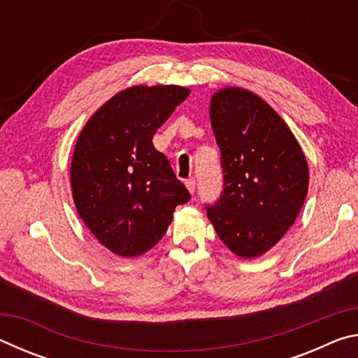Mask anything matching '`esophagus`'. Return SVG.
<instances>
[{
	"label": "esophagus",
	"mask_w": 358,
	"mask_h": 358,
	"mask_svg": "<svg viewBox=\"0 0 358 358\" xmlns=\"http://www.w3.org/2000/svg\"><path fill=\"white\" fill-rule=\"evenodd\" d=\"M186 187H187V189H189L191 194L196 192V180H194V178L186 180Z\"/></svg>",
	"instance_id": "obj_1"
}]
</instances>
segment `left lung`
<instances>
[{
  "label": "left lung",
  "instance_id": "obj_1",
  "mask_svg": "<svg viewBox=\"0 0 358 358\" xmlns=\"http://www.w3.org/2000/svg\"><path fill=\"white\" fill-rule=\"evenodd\" d=\"M210 118L224 187L205 207L207 216L230 251L262 256L300 213L310 183L306 157L280 115L243 88L213 94Z\"/></svg>",
  "mask_w": 358,
  "mask_h": 358
}]
</instances>
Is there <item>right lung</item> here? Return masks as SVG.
I'll list each match as a JSON object with an SVG mask.
<instances>
[{"label":"right lung","instance_id":"right-lung-1","mask_svg":"<svg viewBox=\"0 0 358 358\" xmlns=\"http://www.w3.org/2000/svg\"><path fill=\"white\" fill-rule=\"evenodd\" d=\"M189 90L177 85L126 88L96 112L78 136L71 186L78 215L101 245L136 257L164 237L175 207L191 199L153 145Z\"/></svg>","mask_w":358,"mask_h":358}]
</instances>
